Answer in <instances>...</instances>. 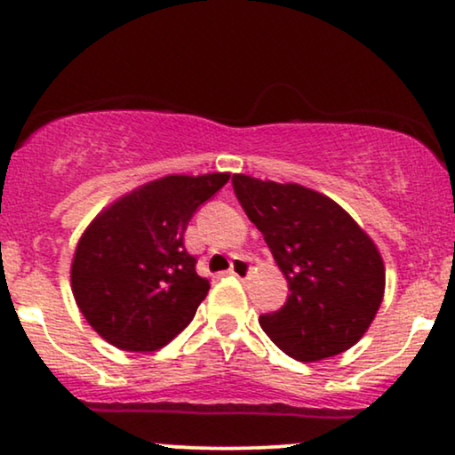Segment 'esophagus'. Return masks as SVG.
Returning a JSON list of instances; mask_svg holds the SVG:
<instances>
[{
	"instance_id": "esophagus-1",
	"label": "esophagus",
	"mask_w": 455,
	"mask_h": 455,
	"mask_svg": "<svg viewBox=\"0 0 455 455\" xmlns=\"http://www.w3.org/2000/svg\"><path fill=\"white\" fill-rule=\"evenodd\" d=\"M228 274L235 275V278H239V280H245L250 274H252V265H250L248 259H233Z\"/></svg>"
}]
</instances>
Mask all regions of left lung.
Returning <instances> with one entry per match:
<instances>
[{
	"label": "left lung",
	"mask_w": 455,
	"mask_h": 455,
	"mask_svg": "<svg viewBox=\"0 0 455 455\" xmlns=\"http://www.w3.org/2000/svg\"><path fill=\"white\" fill-rule=\"evenodd\" d=\"M243 212L263 233L289 299L259 318L289 357L321 362L362 340L385 293L377 243L336 201L299 184L233 175Z\"/></svg>",
	"instance_id": "left-lung-1"
}]
</instances>
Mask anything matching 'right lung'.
I'll return each mask as SVG.
<instances>
[{
    "label": "right lung",
    "mask_w": 455,
    "mask_h": 455,
    "mask_svg": "<svg viewBox=\"0 0 455 455\" xmlns=\"http://www.w3.org/2000/svg\"><path fill=\"white\" fill-rule=\"evenodd\" d=\"M228 177H160L93 218L76 243L70 284L98 336L122 351L151 353L184 331L210 291L184 233Z\"/></svg>",
    "instance_id": "obj_1"
}]
</instances>
